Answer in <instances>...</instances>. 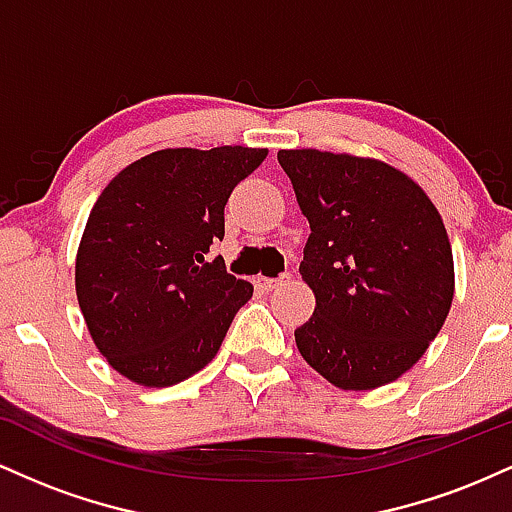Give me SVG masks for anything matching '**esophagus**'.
Segmentation results:
<instances>
[{
	"label": "esophagus",
	"mask_w": 512,
	"mask_h": 512,
	"mask_svg": "<svg viewBox=\"0 0 512 512\" xmlns=\"http://www.w3.org/2000/svg\"><path fill=\"white\" fill-rule=\"evenodd\" d=\"M286 279H289V276H281V279H269V276H257L255 284H257V289L272 291V289H276V286H279V284H284Z\"/></svg>",
	"instance_id": "34e87169"
}]
</instances>
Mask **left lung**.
I'll use <instances>...</instances> for the list:
<instances>
[{
    "label": "left lung",
    "mask_w": 512,
    "mask_h": 512,
    "mask_svg": "<svg viewBox=\"0 0 512 512\" xmlns=\"http://www.w3.org/2000/svg\"><path fill=\"white\" fill-rule=\"evenodd\" d=\"M310 236L298 267L315 313L296 346L339 390L395 383L438 337L455 264L436 204L407 173L317 149H281Z\"/></svg>",
    "instance_id": "1"
}]
</instances>
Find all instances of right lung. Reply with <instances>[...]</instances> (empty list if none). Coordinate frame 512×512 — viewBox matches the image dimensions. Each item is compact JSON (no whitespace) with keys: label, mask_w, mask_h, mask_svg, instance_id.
<instances>
[{"label":"right lung","mask_w":512,"mask_h":512,"mask_svg":"<svg viewBox=\"0 0 512 512\" xmlns=\"http://www.w3.org/2000/svg\"><path fill=\"white\" fill-rule=\"evenodd\" d=\"M267 149H161L122 168L88 214L74 284L88 334L117 373L170 387L219 354L250 281L226 272L223 207Z\"/></svg>","instance_id":"add662e5"}]
</instances>
